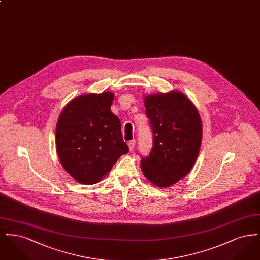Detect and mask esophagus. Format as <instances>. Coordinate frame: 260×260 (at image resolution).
Segmentation results:
<instances>
[{
	"instance_id": "1",
	"label": "esophagus",
	"mask_w": 260,
	"mask_h": 260,
	"mask_svg": "<svg viewBox=\"0 0 260 260\" xmlns=\"http://www.w3.org/2000/svg\"><path fill=\"white\" fill-rule=\"evenodd\" d=\"M127 145H128V148L131 151H133L134 149H135V146H136V140H132V141H128L127 142Z\"/></svg>"
}]
</instances>
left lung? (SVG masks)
Listing matches in <instances>:
<instances>
[{
	"label": "left lung",
	"instance_id": "left-lung-1",
	"mask_svg": "<svg viewBox=\"0 0 260 260\" xmlns=\"http://www.w3.org/2000/svg\"><path fill=\"white\" fill-rule=\"evenodd\" d=\"M144 105L154 146L140 167L151 183L167 188L185 177L197 160L203 136L201 117L194 103L177 90L146 95Z\"/></svg>",
	"mask_w": 260,
	"mask_h": 260
}]
</instances>
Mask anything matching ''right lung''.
<instances>
[{
    "label": "right lung",
    "instance_id": "1",
    "mask_svg": "<svg viewBox=\"0 0 260 260\" xmlns=\"http://www.w3.org/2000/svg\"><path fill=\"white\" fill-rule=\"evenodd\" d=\"M113 100L110 91L80 95L70 100L58 117V159L79 183H98L128 152L120 119L110 109Z\"/></svg>",
    "mask_w": 260,
    "mask_h": 260
}]
</instances>
